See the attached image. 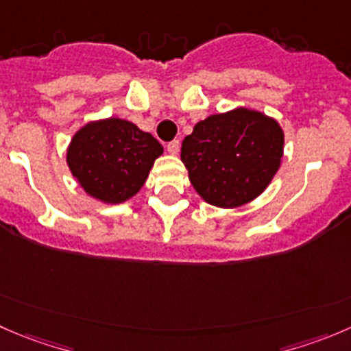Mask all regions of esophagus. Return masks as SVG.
Returning <instances> with one entry per match:
<instances>
[{
    "mask_svg": "<svg viewBox=\"0 0 351 351\" xmlns=\"http://www.w3.org/2000/svg\"><path fill=\"white\" fill-rule=\"evenodd\" d=\"M180 151V142L178 141H171L168 144V152L169 154H178Z\"/></svg>",
    "mask_w": 351,
    "mask_h": 351,
    "instance_id": "34e87169",
    "label": "esophagus"
}]
</instances>
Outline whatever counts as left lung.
<instances>
[{
  "label": "left lung",
  "instance_id": "8db88e82",
  "mask_svg": "<svg viewBox=\"0 0 351 351\" xmlns=\"http://www.w3.org/2000/svg\"><path fill=\"white\" fill-rule=\"evenodd\" d=\"M283 130L266 114L238 108L193 127L182 144V161L206 202L238 207L261 195L280 168Z\"/></svg>",
  "mask_w": 351,
  "mask_h": 351
}]
</instances>
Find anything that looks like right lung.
<instances>
[{
	"label": "right lung",
	"mask_w": 351,
	"mask_h": 351,
	"mask_svg": "<svg viewBox=\"0 0 351 351\" xmlns=\"http://www.w3.org/2000/svg\"><path fill=\"white\" fill-rule=\"evenodd\" d=\"M162 145L151 134L120 118L93 121L75 134L66 161L82 189L108 204L141 190Z\"/></svg>",
	"instance_id": "right-lung-1"
}]
</instances>
